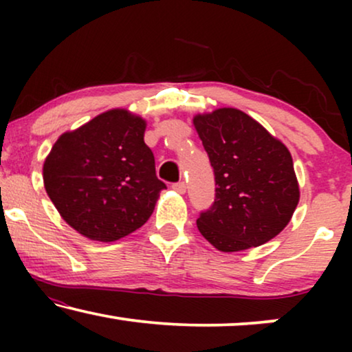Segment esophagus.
I'll return each instance as SVG.
<instances>
[{"label":"esophagus","instance_id":"obj_1","mask_svg":"<svg viewBox=\"0 0 352 352\" xmlns=\"http://www.w3.org/2000/svg\"><path fill=\"white\" fill-rule=\"evenodd\" d=\"M173 190H176L177 194H186V190H187L186 182L179 181V182H176V184H173Z\"/></svg>","mask_w":352,"mask_h":352}]
</instances>
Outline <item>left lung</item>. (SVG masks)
<instances>
[{"label":"left lung","instance_id":"8db88e82","mask_svg":"<svg viewBox=\"0 0 352 352\" xmlns=\"http://www.w3.org/2000/svg\"><path fill=\"white\" fill-rule=\"evenodd\" d=\"M192 122L216 181L214 204L197 219L200 234L224 253L259 247L280 234L300 201L285 144L234 107L197 113Z\"/></svg>","mask_w":352,"mask_h":352}]
</instances>
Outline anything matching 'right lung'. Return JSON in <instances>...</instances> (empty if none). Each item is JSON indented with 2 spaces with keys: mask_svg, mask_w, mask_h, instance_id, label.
I'll return each instance as SVG.
<instances>
[{
  "mask_svg": "<svg viewBox=\"0 0 352 352\" xmlns=\"http://www.w3.org/2000/svg\"><path fill=\"white\" fill-rule=\"evenodd\" d=\"M147 122L126 109L98 115L60 134L43 165V182L70 228L115 242L147 223L166 186L144 142Z\"/></svg>",
  "mask_w": 352,
  "mask_h": 352,
  "instance_id": "right-lung-1",
  "label": "right lung"
}]
</instances>
